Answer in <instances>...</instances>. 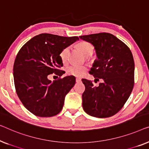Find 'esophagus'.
Here are the masks:
<instances>
[{
    "instance_id": "1",
    "label": "esophagus",
    "mask_w": 149,
    "mask_h": 149,
    "mask_svg": "<svg viewBox=\"0 0 149 149\" xmlns=\"http://www.w3.org/2000/svg\"><path fill=\"white\" fill-rule=\"evenodd\" d=\"M75 81H76V82H80L81 81V79L80 78H79V77H76V79H75Z\"/></svg>"
}]
</instances>
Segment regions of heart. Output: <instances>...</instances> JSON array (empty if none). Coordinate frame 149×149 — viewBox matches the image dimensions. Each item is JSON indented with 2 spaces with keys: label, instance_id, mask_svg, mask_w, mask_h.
<instances>
[{
  "label": "heart",
  "instance_id": "heart-1",
  "mask_svg": "<svg viewBox=\"0 0 149 149\" xmlns=\"http://www.w3.org/2000/svg\"><path fill=\"white\" fill-rule=\"evenodd\" d=\"M78 47L80 51L82 52L83 54L86 56H91L94 53V47L91 43L87 42H81L78 44ZM70 51V47H68L62 50L60 53V58L63 63H66L68 60L69 54ZM87 68L86 66H80V65H72L68 66L66 69V72L68 74L71 75H74L77 77H81L85 74L87 71Z\"/></svg>",
  "mask_w": 149,
  "mask_h": 149
}]
</instances>
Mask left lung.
<instances>
[{
	"mask_svg": "<svg viewBox=\"0 0 149 149\" xmlns=\"http://www.w3.org/2000/svg\"><path fill=\"white\" fill-rule=\"evenodd\" d=\"M79 38L95 47L98 59L90 73L95 80L103 79L97 87L94 86L92 81L82 79L86 88L82 94L84 110L93 117H111L121 109L133 90L132 54L125 43L111 33H94Z\"/></svg>",
	"mask_w": 149,
	"mask_h": 149,
	"instance_id": "1",
	"label": "left lung"
}]
</instances>
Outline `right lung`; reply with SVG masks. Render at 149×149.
Returning a JSON list of instances; mask_svg holds the SVG:
<instances>
[{"instance_id": "obj_1", "label": "right lung", "mask_w": 149, "mask_h": 149, "mask_svg": "<svg viewBox=\"0 0 149 149\" xmlns=\"http://www.w3.org/2000/svg\"><path fill=\"white\" fill-rule=\"evenodd\" d=\"M78 40L77 36L41 33L18 52L13 65L16 93L25 107L35 116L52 117L62 110L65 97L75 85V77H58L52 81L48 76L64 74L59 70L63 67L61 52Z\"/></svg>"}]
</instances>
